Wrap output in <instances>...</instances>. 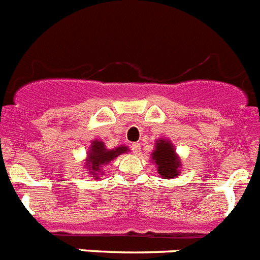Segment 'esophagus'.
Listing matches in <instances>:
<instances>
[{
  "mask_svg": "<svg viewBox=\"0 0 260 260\" xmlns=\"http://www.w3.org/2000/svg\"><path fill=\"white\" fill-rule=\"evenodd\" d=\"M130 148H132V151L135 153V155H139V152H141V144L139 143L130 144Z\"/></svg>",
  "mask_w": 260,
  "mask_h": 260,
  "instance_id": "34e87169",
  "label": "esophagus"
}]
</instances>
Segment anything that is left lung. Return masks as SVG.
<instances>
[{
	"label": "left lung",
	"mask_w": 260,
	"mask_h": 260,
	"mask_svg": "<svg viewBox=\"0 0 260 260\" xmlns=\"http://www.w3.org/2000/svg\"><path fill=\"white\" fill-rule=\"evenodd\" d=\"M153 161L157 165L158 174L164 178H174L178 174L181 161L178 160L173 146L167 141H157L152 153Z\"/></svg>",
	"instance_id": "1"
}]
</instances>
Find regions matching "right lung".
<instances>
[{
  "label": "right lung",
  "mask_w": 260,
  "mask_h": 260,
  "mask_svg": "<svg viewBox=\"0 0 260 260\" xmlns=\"http://www.w3.org/2000/svg\"><path fill=\"white\" fill-rule=\"evenodd\" d=\"M127 151V147H117L114 150L108 151L104 147L102 141H93L91 151L88 153V160H87V167L89 168V173L93 176H98V172H102V165L108 164L110 160H113L118 155Z\"/></svg>",
  "instance_id": "right-lung-1"
}]
</instances>
